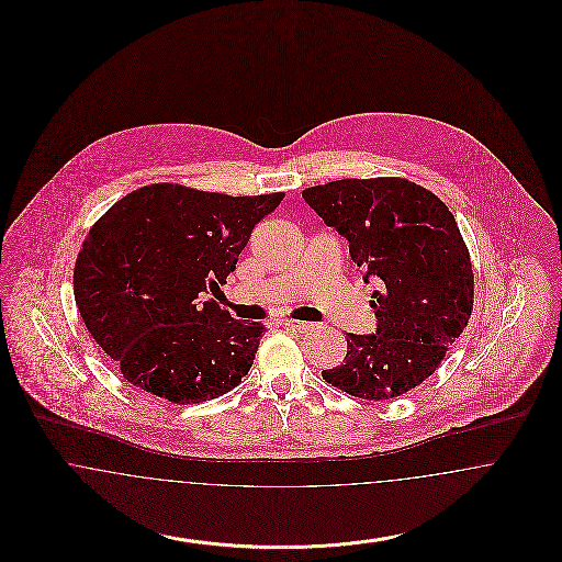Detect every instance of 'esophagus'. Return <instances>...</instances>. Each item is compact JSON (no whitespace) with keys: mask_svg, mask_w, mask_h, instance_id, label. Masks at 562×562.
<instances>
[{"mask_svg":"<svg viewBox=\"0 0 562 562\" xmlns=\"http://www.w3.org/2000/svg\"><path fill=\"white\" fill-rule=\"evenodd\" d=\"M284 326H289V328H294V330H299V333H310V330H314L316 326L312 324V322H303V321H284L282 322Z\"/></svg>","mask_w":562,"mask_h":562,"instance_id":"esophagus-1","label":"esophagus"}]
</instances>
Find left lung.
<instances>
[{
  "label": "left lung",
  "instance_id": "left-lung-1",
  "mask_svg": "<svg viewBox=\"0 0 562 562\" xmlns=\"http://www.w3.org/2000/svg\"><path fill=\"white\" fill-rule=\"evenodd\" d=\"M301 195L376 282V333H348L346 360L322 371L324 381L362 401L411 392L440 367L474 307L470 250L453 213L401 177L341 179Z\"/></svg>",
  "mask_w": 562,
  "mask_h": 562
}]
</instances>
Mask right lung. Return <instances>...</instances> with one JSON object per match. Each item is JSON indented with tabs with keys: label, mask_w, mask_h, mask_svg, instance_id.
Segmentation results:
<instances>
[{
	"label": "right lung",
	"mask_w": 562,
	"mask_h": 562,
	"mask_svg": "<svg viewBox=\"0 0 562 562\" xmlns=\"http://www.w3.org/2000/svg\"><path fill=\"white\" fill-rule=\"evenodd\" d=\"M284 193L227 195L154 183L131 191L83 238L74 294L94 341L134 387L175 404L213 401L250 371L263 324L218 307L252 227Z\"/></svg>",
	"instance_id": "right-lung-1"
}]
</instances>
